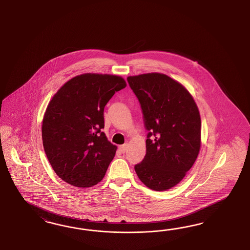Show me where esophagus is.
<instances>
[{
  "label": "esophagus",
  "mask_w": 250,
  "mask_h": 250,
  "mask_svg": "<svg viewBox=\"0 0 250 250\" xmlns=\"http://www.w3.org/2000/svg\"><path fill=\"white\" fill-rule=\"evenodd\" d=\"M126 149H127V145H122L119 146V150L122 152V153H125V152L126 151Z\"/></svg>",
  "instance_id": "esophagus-1"
}]
</instances>
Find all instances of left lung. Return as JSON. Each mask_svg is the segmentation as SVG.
I'll list each match as a JSON object with an SVG mask.
<instances>
[{
	"mask_svg": "<svg viewBox=\"0 0 250 250\" xmlns=\"http://www.w3.org/2000/svg\"><path fill=\"white\" fill-rule=\"evenodd\" d=\"M149 132L144 159L135 166L139 180L154 190L176 186L201 148V116L188 90L162 73L129 76Z\"/></svg>",
	"mask_w": 250,
	"mask_h": 250,
	"instance_id": "obj_1",
	"label": "left lung"
}]
</instances>
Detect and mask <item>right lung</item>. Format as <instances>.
Here are the masks:
<instances>
[{
	"label": "right lung",
	"mask_w": 250,
	"mask_h": 250,
	"mask_svg": "<svg viewBox=\"0 0 250 250\" xmlns=\"http://www.w3.org/2000/svg\"><path fill=\"white\" fill-rule=\"evenodd\" d=\"M125 86L120 76L84 73L67 82L49 102L42 124L43 146L64 182L88 188L104 179L117 149L102 132L104 110Z\"/></svg>",
	"instance_id": "right-lung-1"
}]
</instances>
